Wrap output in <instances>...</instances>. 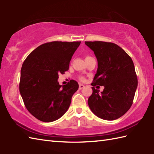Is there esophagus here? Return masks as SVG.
Segmentation results:
<instances>
[{
	"label": "esophagus",
	"mask_w": 154,
	"mask_h": 154,
	"mask_svg": "<svg viewBox=\"0 0 154 154\" xmlns=\"http://www.w3.org/2000/svg\"><path fill=\"white\" fill-rule=\"evenodd\" d=\"M84 87H85L84 85H83V84H79V89H83Z\"/></svg>",
	"instance_id": "obj_1"
}]
</instances>
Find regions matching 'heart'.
Here are the masks:
<instances>
[{"label":"heart","instance_id":"obj_1","mask_svg":"<svg viewBox=\"0 0 154 154\" xmlns=\"http://www.w3.org/2000/svg\"><path fill=\"white\" fill-rule=\"evenodd\" d=\"M80 80H81V81H84V80H85V78L83 77H80Z\"/></svg>","mask_w":154,"mask_h":154}]
</instances>
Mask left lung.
<instances>
[{
	"label": "left lung",
	"mask_w": 154,
	"mask_h": 154,
	"mask_svg": "<svg viewBox=\"0 0 154 154\" xmlns=\"http://www.w3.org/2000/svg\"><path fill=\"white\" fill-rule=\"evenodd\" d=\"M94 51L98 69L93 83V93L88 99L91 111L98 117L114 120L123 116L133 103L138 79L132 60L119 45L101 41L85 42ZM104 86L99 93L94 87Z\"/></svg>",
	"instance_id": "1"
}]
</instances>
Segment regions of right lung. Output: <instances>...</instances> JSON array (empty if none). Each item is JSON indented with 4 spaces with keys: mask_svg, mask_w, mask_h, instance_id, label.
<instances>
[{
    "mask_svg": "<svg viewBox=\"0 0 154 154\" xmlns=\"http://www.w3.org/2000/svg\"><path fill=\"white\" fill-rule=\"evenodd\" d=\"M81 42H51L32 51L22 64L20 93L32 115L42 122L56 120L66 112L79 85L71 80L60 85L59 73L68 71Z\"/></svg>",
    "mask_w": 154,
    "mask_h": 154,
    "instance_id": "1",
    "label": "right lung"
}]
</instances>
